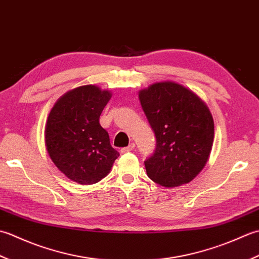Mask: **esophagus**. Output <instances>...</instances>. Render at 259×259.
<instances>
[{
	"instance_id": "esophagus-1",
	"label": "esophagus",
	"mask_w": 259,
	"mask_h": 259,
	"mask_svg": "<svg viewBox=\"0 0 259 259\" xmlns=\"http://www.w3.org/2000/svg\"><path fill=\"white\" fill-rule=\"evenodd\" d=\"M135 149V144L134 143H131L128 146H126V147H123L122 150H120V152L122 153H127V152H131V151H133Z\"/></svg>"
}]
</instances>
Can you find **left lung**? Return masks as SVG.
<instances>
[{"label": "left lung", "instance_id": "obj_1", "mask_svg": "<svg viewBox=\"0 0 259 259\" xmlns=\"http://www.w3.org/2000/svg\"><path fill=\"white\" fill-rule=\"evenodd\" d=\"M139 98L156 137L154 154L144 162L147 176L164 188L191 182L212 150L214 124L207 104L171 80L142 89Z\"/></svg>", "mask_w": 259, "mask_h": 259}]
</instances>
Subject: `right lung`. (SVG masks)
<instances>
[{"label":"right lung","instance_id":"1","mask_svg":"<svg viewBox=\"0 0 259 259\" xmlns=\"http://www.w3.org/2000/svg\"><path fill=\"white\" fill-rule=\"evenodd\" d=\"M112 92L85 85L57 100L47 118L45 143L51 161L61 173L79 184H94L112 170L118 152L99 124Z\"/></svg>","mask_w":259,"mask_h":259}]
</instances>
